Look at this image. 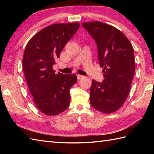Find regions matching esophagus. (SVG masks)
<instances>
[{"label":"esophagus","mask_w":154,"mask_h":154,"mask_svg":"<svg viewBox=\"0 0 154 154\" xmlns=\"http://www.w3.org/2000/svg\"><path fill=\"white\" fill-rule=\"evenodd\" d=\"M82 78H83V75H77V79H78V80H80V79H82Z\"/></svg>","instance_id":"1"}]
</instances>
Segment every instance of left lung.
Listing matches in <instances>:
<instances>
[{"label":"left lung","mask_w":154,"mask_h":154,"mask_svg":"<svg viewBox=\"0 0 154 154\" xmlns=\"http://www.w3.org/2000/svg\"><path fill=\"white\" fill-rule=\"evenodd\" d=\"M83 26L95 40L103 82L92 81L90 103L99 112L110 114L125 102L135 72L132 45L122 32L99 21L86 22Z\"/></svg>","instance_id":"8db88e82"}]
</instances>
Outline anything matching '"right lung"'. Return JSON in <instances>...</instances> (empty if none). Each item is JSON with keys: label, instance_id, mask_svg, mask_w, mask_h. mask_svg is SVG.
<instances>
[{"label": "right lung", "instance_id": "obj_1", "mask_svg": "<svg viewBox=\"0 0 154 154\" xmlns=\"http://www.w3.org/2000/svg\"><path fill=\"white\" fill-rule=\"evenodd\" d=\"M79 26L78 22L51 24L35 34L25 48L22 67L26 80L35 105L46 115H57L69 105V90L77 77L56 74L53 65Z\"/></svg>", "mask_w": 154, "mask_h": 154}]
</instances>
